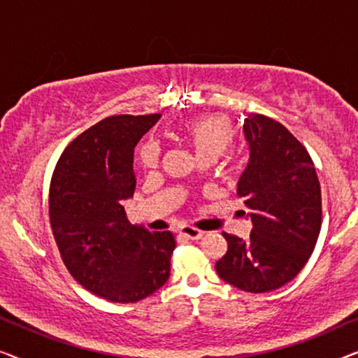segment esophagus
Masks as SVG:
<instances>
[{"mask_svg":"<svg viewBox=\"0 0 358 358\" xmlns=\"http://www.w3.org/2000/svg\"><path fill=\"white\" fill-rule=\"evenodd\" d=\"M179 233H180V236H184L187 239H200L203 236V231H200V229L194 228V227H182Z\"/></svg>","mask_w":358,"mask_h":358,"instance_id":"34e87169","label":"esophagus"}]
</instances>
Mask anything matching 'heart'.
I'll return each instance as SVG.
<instances>
[{
    "label": "heart",
    "mask_w": 358,
    "mask_h": 358,
    "mask_svg": "<svg viewBox=\"0 0 358 358\" xmlns=\"http://www.w3.org/2000/svg\"><path fill=\"white\" fill-rule=\"evenodd\" d=\"M180 136L200 161H215L236 143V129L224 115L212 114L192 119L180 127ZM136 159L145 169H153L159 161V146L143 141L136 150Z\"/></svg>",
    "instance_id": "heart-1"
}]
</instances>
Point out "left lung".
<instances>
[{"label": "left lung", "instance_id": "left-lung-1", "mask_svg": "<svg viewBox=\"0 0 358 358\" xmlns=\"http://www.w3.org/2000/svg\"><path fill=\"white\" fill-rule=\"evenodd\" d=\"M251 159L238 184L249 210L248 239L223 233L228 251L217 262L220 278L249 293L293 280L315 251L321 231V185L300 140L262 114L244 120Z\"/></svg>", "mask_w": 358, "mask_h": 358}]
</instances>
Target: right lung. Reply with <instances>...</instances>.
I'll list each match as a JSON object with an SVG mask.
<instances>
[{
	"mask_svg": "<svg viewBox=\"0 0 358 358\" xmlns=\"http://www.w3.org/2000/svg\"><path fill=\"white\" fill-rule=\"evenodd\" d=\"M161 114L110 115L78 135L57 161L48 215L75 280L114 303H136L168 282L176 239L127 220L135 192L134 151Z\"/></svg>",
	"mask_w": 358,
	"mask_h": 358,
	"instance_id": "obj_1",
	"label": "right lung"
}]
</instances>
